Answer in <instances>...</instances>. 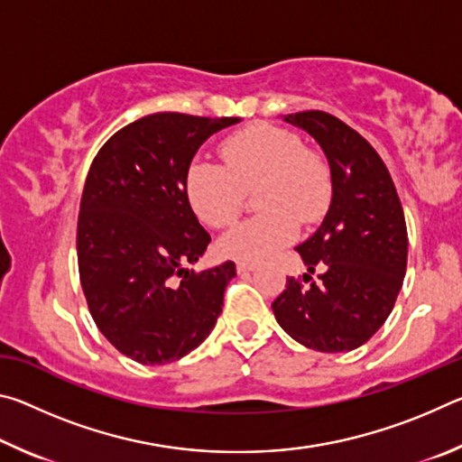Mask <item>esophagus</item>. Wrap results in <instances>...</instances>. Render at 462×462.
I'll use <instances>...</instances> for the list:
<instances>
[{
    "instance_id": "1",
    "label": "esophagus",
    "mask_w": 462,
    "mask_h": 462,
    "mask_svg": "<svg viewBox=\"0 0 462 462\" xmlns=\"http://www.w3.org/2000/svg\"><path fill=\"white\" fill-rule=\"evenodd\" d=\"M236 269H238V273H250V271L256 269V264H253V263H238Z\"/></svg>"
}]
</instances>
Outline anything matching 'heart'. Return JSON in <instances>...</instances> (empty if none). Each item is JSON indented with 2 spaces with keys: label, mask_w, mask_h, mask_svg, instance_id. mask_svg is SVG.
Listing matches in <instances>:
<instances>
[{
  "label": "heart",
  "mask_w": 462,
  "mask_h": 462,
  "mask_svg": "<svg viewBox=\"0 0 462 462\" xmlns=\"http://www.w3.org/2000/svg\"><path fill=\"white\" fill-rule=\"evenodd\" d=\"M224 165L193 159L183 177L185 198L206 226L224 228L242 209L245 191L259 189V208L267 209L234 226L220 250L234 261L263 263L291 245L301 224L322 217L330 198V171L291 130L256 124L226 138Z\"/></svg>",
  "instance_id": "heart-1"
}]
</instances>
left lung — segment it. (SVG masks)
Returning a JSON list of instances; mask_svg holds the SVG:
<instances>
[{
	"label": "left lung",
	"mask_w": 462,
	"mask_h": 462,
	"mask_svg": "<svg viewBox=\"0 0 462 462\" xmlns=\"http://www.w3.org/2000/svg\"><path fill=\"white\" fill-rule=\"evenodd\" d=\"M322 146L332 201L311 238L297 246L308 273L287 277L273 301L279 326L303 346L348 353L385 324L408 267L403 208L377 151L342 120L319 109L285 116ZM320 271L318 284L310 279Z\"/></svg>",
	"instance_id": "8db88e82"
}]
</instances>
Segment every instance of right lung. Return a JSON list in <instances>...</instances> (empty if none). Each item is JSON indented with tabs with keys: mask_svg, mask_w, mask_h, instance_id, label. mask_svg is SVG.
<instances>
[{
	"mask_svg": "<svg viewBox=\"0 0 462 462\" xmlns=\"http://www.w3.org/2000/svg\"><path fill=\"white\" fill-rule=\"evenodd\" d=\"M240 118L161 112L128 124L99 148L85 179L77 261L93 322L132 361L165 365L214 330L236 264L195 273L209 245L185 198L198 148Z\"/></svg>",
	"mask_w": 462,
	"mask_h": 462,
	"instance_id": "1",
	"label": "right lung"
}]
</instances>
